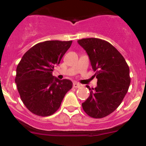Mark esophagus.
I'll list each match as a JSON object with an SVG mask.
<instances>
[{
    "label": "esophagus",
    "instance_id": "34e87169",
    "mask_svg": "<svg viewBox=\"0 0 146 146\" xmlns=\"http://www.w3.org/2000/svg\"><path fill=\"white\" fill-rule=\"evenodd\" d=\"M73 86V87H75V88H78V87H80V85L79 83H77V82H74Z\"/></svg>",
    "mask_w": 146,
    "mask_h": 146
}]
</instances>
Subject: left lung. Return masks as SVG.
<instances>
[{
  "instance_id": "left-lung-1",
  "label": "left lung",
  "mask_w": 146,
  "mask_h": 146,
  "mask_svg": "<svg viewBox=\"0 0 146 146\" xmlns=\"http://www.w3.org/2000/svg\"><path fill=\"white\" fill-rule=\"evenodd\" d=\"M78 42L87 52L97 78L94 89L86 86L90 94L82 108L92 117H106L117 109L128 91L129 68L117 49L104 40L83 38Z\"/></svg>"
}]
</instances>
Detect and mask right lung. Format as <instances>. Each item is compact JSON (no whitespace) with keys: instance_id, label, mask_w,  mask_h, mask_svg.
I'll return each instance as SVG.
<instances>
[{"instance_id":"obj_1","label":"right lung","mask_w":146,"mask_h":146,"mask_svg":"<svg viewBox=\"0 0 146 146\" xmlns=\"http://www.w3.org/2000/svg\"><path fill=\"white\" fill-rule=\"evenodd\" d=\"M72 40H47L39 42L24 54L17 67L15 82L20 98L32 113L46 117L60 107L67 92L73 87L69 80L52 76Z\"/></svg>"}]
</instances>
